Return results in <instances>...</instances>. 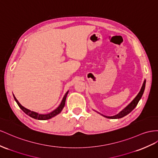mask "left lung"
<instances>
[{"label": "left lung", "mask_w": 158, "mask_h": 158, "mask_svg": "<svg viewBox=\"0 0 158 158\" xmlns=\"http://www.w3.org/2000/svg\"><path fill=\"white\" fill-rule=\"evenodd\" d=\"M145 86H146V80L144 81L143 86L141 88V90L139 91L138 96L135 98V99L132 101L131 103L127 106L126 108H125L122 111H121L120 113L118 114L117 115H115V116H104V115H102V116L106 117V118H110V119H118V118H121L124 117L125 116H126V115L130 113L131 111L135 108V106L138 105L139 100L141 99V98H142L143 94V92H144Z\"/></svg>", "instance_id": "1"}]
</instances>
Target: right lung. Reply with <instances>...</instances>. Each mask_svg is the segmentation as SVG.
Segmentation results:
<instances>
[{"mask_svg":"<svg viewBox=\"0 0 158 158\" xmlns=\"http://www.w3.org/2000/svg\"><path fill=\"white\" fill-rule=\"evenodd\" d=\"M68 93H69V91H68L66 93V94L64 95V96L63 99H62V100L61 102V103H60V106H58V107L56 110H54V111H52V112H50V113H49L48 114H38V113H36L35 112H33V111H31V110L27 109L26 108L23 107V106L19 103V101L16 100V98L15 96L14 95H13V96H14V98H15V101L16 102L17 104L19 105V106L20 108V109L22 110L25 114H27V115H28L29 116H31L32 118L36 119V120H48V119L52 118V117L56 116L57 114H60V113L61 112V111L62 110L63 108L64 107L66 98V96H67Z\"/></svg>","mask_w":158,"mask_h":158,"instance_id":"obj_1","label":"right lung"}]
</instances>
